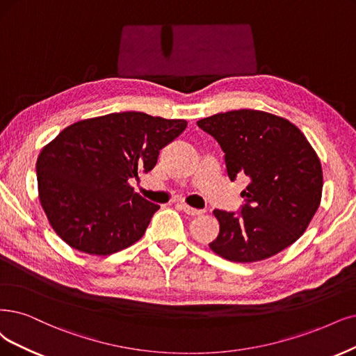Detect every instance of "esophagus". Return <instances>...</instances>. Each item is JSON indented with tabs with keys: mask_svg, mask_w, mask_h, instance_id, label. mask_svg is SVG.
<instances>
[{
	"mask_svg": "<svg viewBox=\"0 0 356 356\" xmlns=\"http://www.w3.org/2000/svg\"><path fill=\"white\" fill-rule=\"evenodd\" d=\"M179 207H180L186 214H189V216H192V217L201 216V214L205 213V209H196V208H192V207H189V205H186V204H180Z\"/></svg>",
	"mask_w": 356,
	"mask_h": 356,
	"instance_id": "esophagus-1",
	"label": "esophagus"
}]
</instances>
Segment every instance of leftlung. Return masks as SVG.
<instances>
[{
    "label": "left lung",
    "instance_id": "1",
    "mask_svg": "<svg viewBox=\"0 0 356 356\" xmlns=\"http://www.w3.org/2000/svg\"><path fill=\"white\" fill-rule=\"evenodd\" d=\"M198 126L225 152L227 177H249L239 211L214 209L220 232L209 248L233 262H255L296 242L318 209L323 191L320 160L300 130L257 110L214 114Z\"/></svg>",
    "mask_w": 356,
    "mask_h": 356
}]
</instances>
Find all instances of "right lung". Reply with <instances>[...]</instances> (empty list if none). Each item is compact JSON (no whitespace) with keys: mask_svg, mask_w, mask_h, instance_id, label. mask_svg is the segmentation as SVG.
<instances>
[{"mask_svg":"<svg viewBox=\"0 0 356 356\" xmlns=\"http://www.w3.org/2000/svg\"><path fill=\"white\" fill-rule=\"evenodd\" d=\"M140 111L111 113L65 127L36 161L39 200L69 246L110 255L138 242L160 205L134 192L160 151L186 129Z\"/></svg>","mask_w":356,"mask_h":356,"instance_id":"obj_1","label":"right lung"}]
</instances>
